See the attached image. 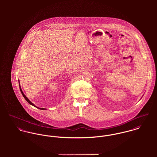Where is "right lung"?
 I'll use <instances>...</instances> for the list:
<instances>
[{"mask_svg":"<svg viewBox=\"0 0 157 157\" xmlns=\"http://www.w3.org/2000/svg\"><path fill=\"white\" fill-rule=\"evenodd\" d=\"M19 87H20V90H21V93H22V94L23 96V97L25 98V99L31 105H33V106H34V107H36V108H38V109H41V110H46V109H45V108H39V107H37L35 105H34L26 97V95L24 94V93L23 92L22 90V88H21V85H20V83H19Z\"/></svg>","mask_w":157,"mask_h":157,"instance_id":"1","label":"right lung"}]
</instances>
